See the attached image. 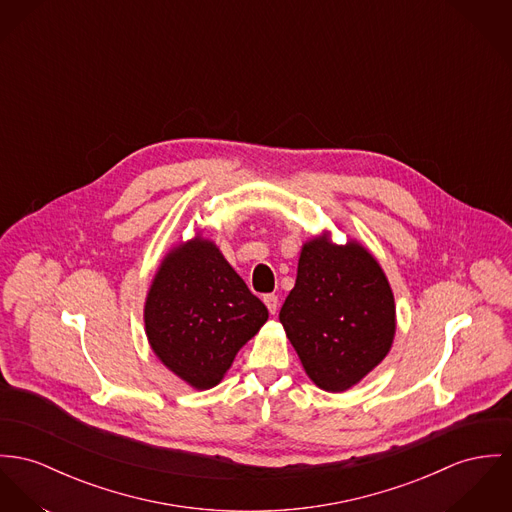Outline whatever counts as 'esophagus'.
I'll return each instance as SVG.
<instances>
[{"mask_svg":"<svg viewBox=\"0 0 512 512\" xmlns=\"http://www.w3.org/2000/svg\"><path fill=\"white\" fill-rule=\"evenodd\" d=\"M263 302H265V306L269 308V312L275 315L276 310H278V298H276L275 294H265V296H263Z\"/></svg>","mask_w":512,"mask_h":512,"instance_id":"1","label":"esophagus"}]
</instances>
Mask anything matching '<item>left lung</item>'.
Here are the masks:
<instances>
[{
	"instance_id": "8db88e82",
	"label": "left lung",
	"mask_w": 512,
	"mask_h": 512,
	"mask_svg": "<svg viewBox=\"0 0 512 512\" xmlns=\"http://www.w3.org/2000/svg\"><path fill=\"white\" fill-rule=\"evenodd\" d=\"M278 317L308 376L325 392L360 382L394 341L392 288L376 259L354 241L306 243Z\"/></svg>"
}]
</instances>
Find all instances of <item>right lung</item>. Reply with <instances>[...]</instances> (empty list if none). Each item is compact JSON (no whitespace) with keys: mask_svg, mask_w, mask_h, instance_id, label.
I'll return each instance as SVG.
<instances>
[{"mask_svg":"<svg viewBox=\"0 0 512 512\" xmlns=\"http://www.w3.org/2000/svg\"><path fill=\"white\" fill-rule=\"evenodd\" d=\"M267 317L218 247L200 237L165 257L144 310L154 353L197 390L224 378Z\"/></svg>","mask_w":512,"mask_h":512,"instance_id":"1","label":"right lung"}]
</instances>
